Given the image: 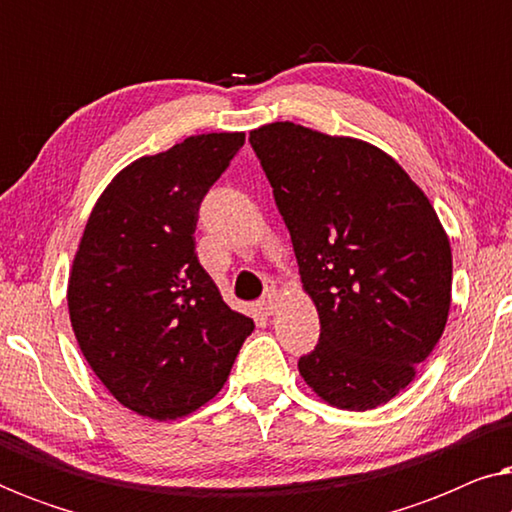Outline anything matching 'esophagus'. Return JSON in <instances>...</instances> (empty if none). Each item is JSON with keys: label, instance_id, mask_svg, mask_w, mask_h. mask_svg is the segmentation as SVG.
Listing matches in <instances>:
<instances>
[{"label": "esophagus", "instance_id": "obj_1", "mask_svg": "<svg viewBox=\"0 0 512 512\" xmlns=\"http://www.w3.org/2000/svg\"><path fill=\"white\" fill-rule=\"evenodd\" d=\"M275 307H277V296H275V291H270L268 296H265L261 303H258V310H261L265 317H270L272 312H275Z\"/></svg>", "mask_w": 512, "mask_h": 512}]
</instances>
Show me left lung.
Wrapping results in <instances>:
<instances>
[{
    "mask_svg": "<svg viewBox=\"0 0 512 512\" xmlns=\"http://www.w3.org/2000/svg\"><path fill=\"white\" fill-rule=\"evenodd\" d=\"M319 312L298 370L342 410H373L415 380L445 331L452 249L408 172L377 146L296 123L249 132Z\"/></svg>",
    "mask_w": 512,
    "mask_h": 512,
    "instance_id": "8db88e82",
    "label": "left lung"
}]
</instances>
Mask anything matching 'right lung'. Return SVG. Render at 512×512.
<instances>
[{"instance_id": "add662e5", "label": "right lung", "mask_w": 512, "mask_h": 512, "mask_svg": "<svg viewBox=\"0 0 512 512\" xmlns=\"http://www.w3.org/2000/svg\"><path fill=\"white\" fill-rule=\"evenodd\" d=\"M244 132L186 137L125 167L88 216L67 286L88 366L142 417L191 415L226 384L254 321L223 303L195 254L198 209Z\"/></svg>"}]
</instances>
